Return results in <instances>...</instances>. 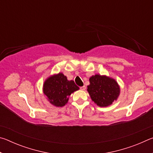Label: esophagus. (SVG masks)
Segmentation results:
<instances>
[{
	"label": "esophagus",
	"instance_id": "obj_1",
	"mask_svg": "<svg viewBox=\"0 0 153 153\" xmlns=\"http://www.w3.org/2000/svg\"><path fill=\"white\" fill-rule=\"evenodd\" d=\"M86 87L85 86H82V87H80V89H81L82 90H86Z\"/></svg>",
	"mask_w": 153,
	"mask_h": 153
}]
</instances>
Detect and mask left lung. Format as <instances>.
<instances>
[{"mask_svg":"<svg viewBox=\"0 0 153 153\" xmlns=\"http://www.w3.org/2000/svg\"><path fill=\"white\" fill-rule=\"evenodd\" d=\"M89 81L87 91L92 101L98 107H108L117 100L120 94V86L113 77L95 74L90 77Z\"/></svg>","mask_w":153,"mask_h":153,"instance_id":"obj_1","label":"left lung"}]
</instances>
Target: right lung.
<instances>
[{
	"mask_svg": "<svg viewBox=\"0 0 153 153\" xmlns=\"http://www.w3.org/2000/svg\"><path fill=\"white\" fill-rule=\"evenodd\" d=\"M79 89L73 80H68L67 76L61 72L48 76L44 82L42 87L43 94L49 103L57 107L65 105L69 96Z\"/></svg>",
	"mask_w": 153,
	"mask_h": 153,
	"instance_id": "add662e5",
	"label": "right lung"
}]
</instances>
